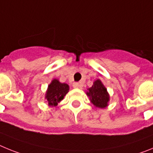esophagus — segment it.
Returning <instances> with one entry per match:
<instances>
[{
    "instance_id": "obj_1",
    "label": "esophagus",
    "mask_w": 153,
    "mask_h": 153,
    "mask_svg": "<svg viewBox=\"0 0 153 153\" xmlns=\"http://www.w3.org/2000/svg\"><path fill=\"white\" fill-rule=\"evenodd\" d=\"M73 86H74V88L81 89L82 88V86H83V84L80 83H73Z\"/></svg>"
}]
</instances>
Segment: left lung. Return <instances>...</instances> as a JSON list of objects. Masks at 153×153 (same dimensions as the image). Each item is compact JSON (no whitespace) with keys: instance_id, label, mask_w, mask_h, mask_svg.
I'll return each instance as SVG.
<instances>
[{"instance_id":"obj_1","label":"left lung","mask_w":153,"mask_h":153,"mask_svg":"<svg viewBox=\"0 0 153 153\" xmlns=\"http://www.w3.org/2000/svg\"><path fill=\"white\" fill-rule=\"evenodd\" d=\"M86 95L90 97L92 103L98 108H106L109 101V95L101 80L94 81L93 86L88 89Z\"/></svg>"}]
</instances>
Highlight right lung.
Returning <instances> with one entry per match:
<instances>
[{
    "instance_id": "add662e5",
    "label": "right lung",
    "mask_w": 153,
    "mask_h": 153,
    "mask_svg": "<svg viewBox=\"0 0 153 153\" xmlns=\"http://www.w3.org/2000/svg\"><path fill=\"white\" fill-rule=\"evenodd\" d=\"M69 91V86L67 83H62L58 79H53L48 86L45 98L47 99L48 105L51 106H57L58 102L64 98Z\"/></svg>"
}]
</instances>
